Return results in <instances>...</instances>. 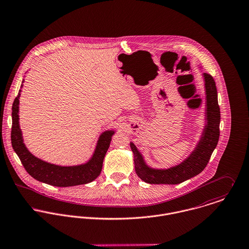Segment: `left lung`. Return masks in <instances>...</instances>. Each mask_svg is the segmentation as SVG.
I'll use <instances>...</instances> for the list:
<instances>
[{
  "label": "left lung",
  "mask_w": 249,
  "mask_h": 249,
  "mask_svg": "<svg viewBox=\"0 0 249 249\" xmlns=\"http://www.w3.org/2000/svg\"><path fill=\"white\" fill-rule=\"evenodd\" d=\"M203 78L206 94V124L198 143L186 160L168 169H154L146 164L136 145L130 143L134 153L136 173L143 181L150 184H178L201 173L209 162L220 138L221 111L214 78L206 72L203 73Z\"/></svg>",
  "instance_id": "obj_1"
}]
</instances>
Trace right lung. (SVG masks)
<instances>
[{"mask_svg": "<svg viewBox=\"0 0 249 249\" xmlns=\"http://www.w3.org/2000/svg\"><path fill=\"white\" fill-rule=\"evenodd\" d=\"M24 83V80L23 82ZM23 84L21 85V89ZM21 89L12 105L11 144L28 174L35 179L58 187L86 184L94 180L101 173L105 155L110 147L114 131H105L98 138L91 159L85 164L59 166L34 157L26 147L19 125V98Z\"/></svg>", "mask_w": 249, "mask_h": 249, "instance_id": "1", "label": "right lung"}]
</instances>
